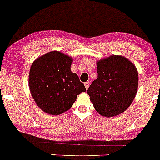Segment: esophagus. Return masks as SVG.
<instances>
[{"instance_id":"obj_1","label":"esophagus","mask_w":160,"mask_h":160,"mask_svg":"<svg viewBox=\"0 0 160 160\" xmlns=\"http://www.w3.org/2000/svg\"><path fill=\"white\" fill-rule=\"evenodd\" d=\"M84 85H85L86 89H88V88L89 87V85H90V83H89V82H86L85 83H84Z\"/></svg>"}]
</instances>
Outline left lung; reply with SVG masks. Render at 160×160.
Masks as SVG:
<instances>
[{"instance_id": "left-lung-1", "label": "left lung", "mask_w": 160, "mask_h": 160, "mask_svg": "<svg viewBox=\"0 0 160 160\" xmlns=\"http://www.w3.org/2000/svg\"><path fill=\"white\" fill-rule=\"evenodd\" d=\"M98 78L89 86L88 95L95 109L111 117L129 107L136 95L138 74L135 66L122 56H112L97 63Z\"/></svg>"}]
</instances>
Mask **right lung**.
Instances as JSON below:
<instances>
[{
	"label": "right lung",
	"mask_w": 160,
	"mask_h": 160,
	"mask_svg": "<svg viewBox=\"0 0 160 160\" xmlns=\"http://www.w3.org/2000/svg\"><path fill=\"white\" fill-rule=\"evenodd\" d=\"M73 60L52 51L33 62L29 74V88L38 107L46 113L58 115L72 107L77 95L86 92L78 74L71 71Z\"/></svg>",
	"instance_id": "add662e5"
}]
</instances>
